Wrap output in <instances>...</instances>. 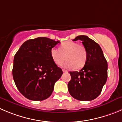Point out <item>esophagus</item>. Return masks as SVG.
Returning a JSON list of instances; mask_svg holds the SVG:
<instances>
[{"mask_svg":"<svg viewBox=\"0 0 122 122\" xmlns=\"http://www.w3.org/2000/svg\"><path fill=\"white\" fill-rule=\"evenodd\" d=\"M63 72H68V71H66V70H65V69H63Z\"/></svg>","mask_w":122,"mask_h":122,"instance_id":"obj_1","label":"esophagus"}]
</instances>
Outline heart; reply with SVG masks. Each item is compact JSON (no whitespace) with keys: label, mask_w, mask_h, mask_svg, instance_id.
I'll use <instances>...</instances> for the list:
<instances>
[{"label":"heart","mask_w":122,"mask_h":122,"mask_svg":"<svg viewBox=\"0 0 122 122\" xmlns=\"http://www.w3.org/2000/svg\"><path fill=\"white\" fill-rule=\"evenodd\" d=\"M50 55L53 62L59 66L64 62L65 59H67L66 62L63 65V68L66 69L83 68L86 64L87 57L85 47L72 41H68L61 44L59 49L52 48Z\"/></svg>","instance_id":"1"}]
</instances>
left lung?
Masks as SVG:
<instances>
[{
	"instance_id": "left-lung-1",
	"label": "left lung",
	"mask_w": 122,
	"mask_h": 122,
	"mask_svg": "<svg viewBox=\"0 0 122 122\" xmlns=\"http://www.w3.org/2000/svg\"><path fill=\"white\" fill-rule=\"evenodd\" d=\"M82 41L87 53L86 62L79 72H70L68 84L72 97L79 101H92L100 95L107 79L108 65L101 48L85 35L78 36L73 41Z\"/></svg>"
}]
</instances>
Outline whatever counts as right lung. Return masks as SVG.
<instances>
[{
	"mask_svg": "<svg viewBox=\"0 0 122 122\" xmlns=\"http://www.w3.org/2000/svg\"><path fill=\"white\" fill-rule=\"evenodd\" d=\"M59 41L38 37L24 42L14 59L12 75L20 92L27 99L42 101L50 97L63 74L53 62L50 51Z\"/></svg>",
	"mask_w": 122,
	"mask_h": 122,
	"instance_id": "add662e5",
	"label": "right lung"
}]
</instances>
